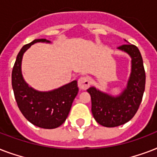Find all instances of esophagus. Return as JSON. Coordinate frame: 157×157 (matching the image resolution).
I'll return each mask as SVG.
<instances>
[{
	"label": "esophagus",
	"instance_id": "obj_1",
	"mask_svg": "<svg viewBox=\"0 0 157 157\" xmlns=\"http://www.w3.org/2000/svg\"><path fill=\"white\" fill-rule=\"evenodd\" d=\"M90 78L89 76H82L78 80L79 88L83 90H86L90 86Z\"/></svg>",
	"mask_w": 157,
	"mask_h": 157
}]
</instances>
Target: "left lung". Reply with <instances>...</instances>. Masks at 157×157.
<instances>
[{
    "instance_id": "1",
    "label": "left lung",
    "mask_w": 157,
    "mask_h": 157,
    "mask_svg": "<svg viewBox=\"0 0 157 157\" xmlns=\"http://www.w3.org/2000/svg\"><path fill=\"white\" fill-rule=\"evenodd\" d=\"M118 49L128 53L132 59L131 75L127 88L116 98L97 90L94 87L87 90L91 96L94 118L105 127L119 126L130 121L139 110L145 90L146 74L138 47L124 44Z\"/></svg>"
}]
</instances>
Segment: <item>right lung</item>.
<instances>
[{
	"label": "right lung",
	"mask_w": 157,
	"mask_h": 157,
	"mask_svg": "<svg viewBox=\"0 0 157 157\" xmlns=\"http://www.w3.org/2000/svg\"><path fill=\"white\" fill-rule=\"evenodd\" d=\"M40 41L50 42L45 39L34 40L23 45L18 54L12 70V87L18 108L28 121L43 129H55L66 121L79 89L77 81H73L50 92H39L24 81L21 72L23 53Z\"/></svg>",
	"instance_id": "right-lung-1"
}]
</instances>
